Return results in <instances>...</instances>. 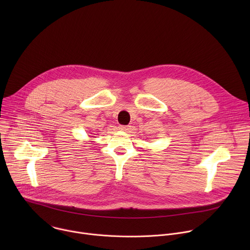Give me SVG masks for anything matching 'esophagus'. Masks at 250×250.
Here are the masks:
<instances>
[{
	"label": "esophagus",
	"instance_id": "1",
	"mask_svg": "<svg viewBox=\"0 0 250 250\" xmlns=\"http://www.w3.org/2000/svg\"><path fill=\"white\" fill-rule=\"evenodd\" d=\"M121 130H124V131H126V130H128L129 128H130V125H120V127H119Z\"/></svg>",
	"mask_w": 250,
	"mask_h": 250
}]
</instances>
